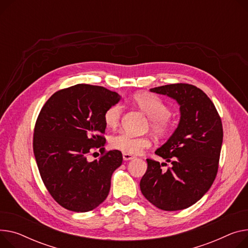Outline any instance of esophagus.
<instances>
[{
  "label": "esophagus",
  "mask_w": 248,
  "mask_h": 248,
  "mask_svg": "<svg viewBox=\"0 0 248 248\" xmlns=\"http://www.w3.org/2000/svg\"><path fill=\"white\" fill-rule=\"evenodd\" d=\"M123 158H124V160H130V159H134L135 156L129 155V154H123Z\"/></svg>",
  "instance_id": "esophagus-1"
}]
</instances>
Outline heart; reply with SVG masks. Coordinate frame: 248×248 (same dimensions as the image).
<instances>
[{"instance_id":"b5f03b06","label":"heart","mask_w":248,"mask_h":248,"mask_svg":"<svg viewBox=\"0 0 248 248\" xmlns=\"http://www.w3.org/2000/svg\"><path fill=\"white\" fill-rule=\"evenodd\" d=\"M131 101L151 119V128L154 133L159 136L168 133L170 109L166 103L158 96L148 93H135L131 97ZM122 114L123 106L121 104H114L108 107L104 113L106 125L114 128L120 124ZM110 144L114 150L124 154L138 155L151 145V140L145 137H136L126 133H120L111 138Z\"/></svg>"}]
</instances>
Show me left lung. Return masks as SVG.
Masks as SVG:
<instances>
[{"label":"left lung","instance_id":"1","mask_svg":"<svg viewBox=\"0 0 248 248\" xmlns=\"http://www.w3.org/2000/svg\"><path fill=\"white\" fill-rule=\"evenodd\" d=\"M150 91L175 100L180 119L168 141L155 151L171 168L162 171L158 161L147 158L140 190L159 209L181 210L199 202L216 179L223 139L221 120L210 98L192 85L172 84Z\"/></svg>","mask_w":248,"mask_h":248}]
</instances>
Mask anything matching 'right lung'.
<instances>
[{
    "label": "right lung",
    "mask_w": 248,
    "mask_h": 248,
    "mask_svg": "<svg viewBox=\"0 0 248 248\" xmlns=\"http://www.w3.org/2000/svg\"><path fill=\"white\" fill-rule=\"evenodd\" d=\"M120 100L118 93L104 87L78 84L58 91L42 108L32 147L44 184L62 207L87 212L108 195L123 155L105 153L104 113ZM94 148L103 155L91 163L87 155Z\"/></svg>",
    "instance_id": "right-lung-1"
}]
</instances>
